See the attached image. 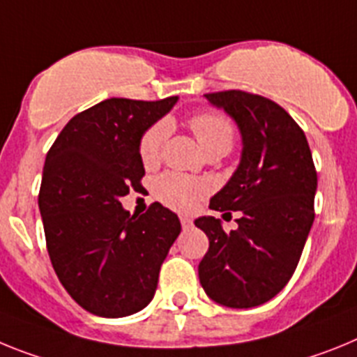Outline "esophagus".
<instances>
[{
    "mask_svg": "<svg viewBox=\"0 0 357 357\" xmlns=\"http://www.w3.org/2000/svg\"><path fill=\"white\" fill-rule=\"evenodd\" d=\"M179 221H181L183 228H190V226H192V219H190V217H187V215L179 217Z\"/></svg>",
    "mask_w": 357,
    "mask_h": 357,
    "instance_id": "obj_1",
    "label": "esophagus"
}]
</instances>
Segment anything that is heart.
<instances>
[{
    "label": "heart",
    "mask_w": 357,
    "mask_h": 357,
    "mask_svg": "<svg viewBox=\"0 0 357 357\" xmlns=\"http://www.w3.org/2000/svg\"><path fill=\"white\" fill-rule=\"evenodd\" d=\"M190 127L197 142L206 154L228 153L234 144L235 129L226 116L219 113H197L190 119ZM170 126L167 120L153 123L140 138V158L145 167L156 165L161 158V151L169 138ZM158 199L170 208L179 212H190L210 192V185L204 179L167 172L154 183Z\"/></svg>",
    "instance_id": "obj_1"
}]
</instances>
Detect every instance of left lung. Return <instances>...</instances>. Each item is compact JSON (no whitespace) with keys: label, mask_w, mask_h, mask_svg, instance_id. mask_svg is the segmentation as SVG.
<instances>
[{"label":"left lung","mask_w":357,"mask_h":357,"mask_svg":"<svg viewBox=\"0 0 357 357\" xmlns=\"http://www.w3.org/2000/svg\"><path fill=\"white\" fill-rule=\"evenodd\" d=\"M204 97L235 120L243 154L230 181L210 199L217 212H241L237 230L226 234L212 215L196 219L210 241L199 282L221 305L257 307L286 287L311 231L318 187L312 154L277 102L241 89Z\"/></svg>","instance_id":"left-lung-1"}]
</instances>
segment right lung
<instances>
[{"label": "right lung", "mask_w": 357, "mask_h": 357, "mask_svg": "<svg viewBox=\"0 0 357 357\" xmlns=\"http://www.w3.org/2000/svg\"><path fill=\"white\" fill-rule=\"evenodd\" d=\"M176 102L107 98L75 114L46 154L39 210L48 255L64 289L91 314L142 311L181 231L163 204L131 215L120 203L142 188V135Z\"/></svg>", "instance_id": "add662e5"}]
</instances>
